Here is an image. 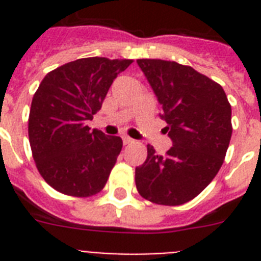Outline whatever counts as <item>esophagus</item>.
<instances>
[{"instance_id": "1", "label": "esophagus", "mask_w": 261, "mask_h": 261, "mask_svg": "<svg viewBox=\"0 0 261 261\" xmlns=\"http://www.w3.org/2000/svg\"><path fill=\"white\" fill-rule=\"evenodd\" d=\"M135 141L133 138H130V137H127V135H124V137H123V143H124V145H128V143H134Z\"/></svg>"}]
</instances>
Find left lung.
Returning <instances> with one entry per match:
<instances>
[{
  "label": "left lung",
  "mask_w": 261,
  "mask_h": 261,
  "mask_svg": "<svg viewBox=\"0 0 261 261\" xmlns=\"http://www.w3.org/2000/svg\"><path fill=\"white\" fill-rule=\"evenodd\" d=\"M167 122L172 147L135 168L137 190L147 200L178 206L199 195L218 173L231 138V107L219 84L191 66L138 59Z\"/></svg>",
  "instance_id": "8db88e82"
}]
</instances>
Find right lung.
<instances>
[{"label": "right lung", "instance_id": "right-lung-1", "mask_svg": "<svg viewBox=\"0 0 261 261\" xmlns=\"http://www.w3.org/2000/svg\"><path fill=\"white\" fill-rule=\"evenodd\" d=\"M131 59L83 58L50 71L31 104L28 135L39 173L54 190L90 196L104 188L123 142L88 122Z\"/></svg>", "mask_w": 261, "mask_h": 261}]
</instances>
